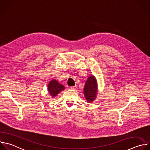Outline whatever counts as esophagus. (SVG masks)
Returning <instances> with one entry per match:
<instances>
[{
	"mask_svg": "<svg viewBox=\"0 0 150 150\" xmlns=\"http://www.w3.org/2000/svg\"><path fill=\"white\" fill-rule=\"evenodd\" d=\"M70 88L72 89V90H74V89L76 88V86H71Z\"/></svg>",
	"mask_w": 150,
	"mask_h": 150,
	"instance_id": "esophagus-1",
	"label": "esophagus"
}]
</instances>
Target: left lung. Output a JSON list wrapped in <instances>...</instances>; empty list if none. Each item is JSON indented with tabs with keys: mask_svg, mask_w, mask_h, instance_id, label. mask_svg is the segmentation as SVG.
<instances>
[{
	"mask_svg": "<svg viewBox=\"0 0 150 150\" xmlns=\"http://www.w3.org/2000/svg\"><path fill=\"white\" fill-rule=\"evenodd\" d=\"M97 86L96 78L94 76H90L88 78L84 87V93L88 103L94 100L96 97Z\"/></svg>",
	"mask_w": 150,
	"mask_h": 150,
	"instance_id": "1",
	"label": "left lung"
}]
</instances>
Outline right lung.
Returning a JSON list of instances; mask_svg holds the SVG:
<instances>
[{
    "instance_id": "obj_1",
    "label": "right lung",
    "mask_w": 150,
    "mask_h": 150,
    "mask_svg": "<svg viewBox=\"0 0 150 150\" xmlns=\"http://www.w3.org/2000/svg\"><path fill=\"white\" fill-rule=\"evenodd\" d=\"M64 89V87L55 80H52L48 85V91L50 94L53 97L56 96Z\"/></svg>"
}]
</instances>
